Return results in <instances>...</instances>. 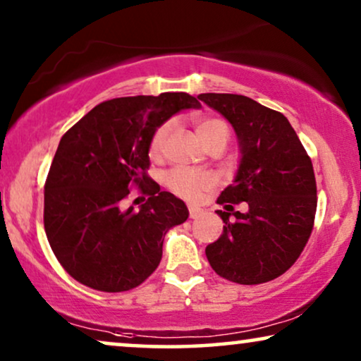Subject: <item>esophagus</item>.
Instances as JSON below:
<instances>
[{"label":"esophagus","instance_id":"34e87169","mask_svg":"<svg viewBox=\"0 0 361 361\" xmlns=\"http://www.w3.org/2000/svg\"><path fill=\"white\" fill-rule=\"evenodd\" d=\"M204 212H202L199 207H189V216L190 219H197V216H200Z\"/></svg>","mask_w":361,"mask_h":361}]
</instances>
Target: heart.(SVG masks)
Listing matches in <instances>:
<instances>
[{
    "label": "heart",
    "instance_id": "heart-1",
    "mask_svg": "<svg viewBox=\"0 0 361 361\" xmlns=\"http://www.w3.org/2000/svg\"><path fill=\"white\" fill-rule=\"evenodd\" d=\"M174 130V123L167 121L164 125H161L154 131V135L151 136L149 141V156L152 159H159L164 154L166 142L169 140L171 133ZM197 135L202 140V142L207 147L220 146L225 147L228 145L231 130L228 123L221 118L215 116H207L200 118L195 125ZM166 185L171 192H174L176 195L182 197L185 200H199L204 192H209L215 187V177L209 174V172H200V171H192L187 167H176L169 174L166 176Z\"/></svg>",
    "mask_w": 361,
    "mask_h": 361
}]
</instances>
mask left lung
I'll use <instances>...</instances> for the list:
<instances>
[{"mask_svg": "<svg viewBox=\"0 0 361 361\" xmlns=\"http://www.w3.org/2000/svg\"><path fill=\"white\" fill-rule=\"evenodd\" d=\"M235 128L241 161L216 210L224 233L205 248L212 269L238 284L284 274L307 245L317 210L312 161L283 113L233 93H202ZM246 201L249 210L235 211Z\"/></svg>", "mask_w": 361, "mask_h": 361, "instance_id": "8db88e82", "label": "left lung"}]
</instances>
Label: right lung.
<instances>
[{"label": "right lung", "mask_w": 361, "mask_h": 361, "mask_svg": "<svg viewBox=\"0 0 361 361\" xmlns=\"http://www.w3.org/2000/svg\"><path fill=\"white\" fill-rule=\"evenodd\" d=\"M184 108L200 103L184 92L113 98L62 136L44 185V228L80 284L103 293L137 288L159 266L167 230L189 216L184 202L147 176L151 136ZM133 186L148 200L125 211Z\"/></svg>", "instance_id": "right-lung-1"}]
</instances>
